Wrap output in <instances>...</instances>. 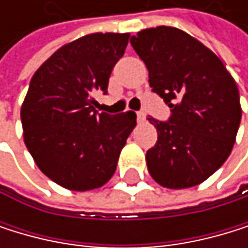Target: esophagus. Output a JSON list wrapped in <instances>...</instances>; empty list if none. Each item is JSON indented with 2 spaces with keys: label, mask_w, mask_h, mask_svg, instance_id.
<instances>
[{
  "label": "esophagus",
  "mask_w": 248,
  "mask_h": 248,
  "mask_svg": "<svg viewBox=\"0 0 248 248\" xmlns=\"http://www.w3.org/2000/svg\"><path fill=\"white\" fill-rule=\"evenodd\" d=\"M137 120L138 122H144L146 120V113L144 111H138L137 113Z\"/></svg>",
  "instance_id": "esophagus-1"
}]
</instances>
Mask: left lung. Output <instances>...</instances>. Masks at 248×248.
Returning <instances> with one entry per match:
<instances>
[{
	"instance_id": "left-lung-1",
	"label": "left lung",
	"mask_w": 248,
	"mask_h": 248,
	"mask_svg": "<svg viewBox=\"0 0 248 248\" xmlns=\"http://www.w3.org/2000/svg\"><path fill=\"white\" fill-rule=\"evenodd\" d=\"M149 70L152 92L168 104L147 170L160 186L186 189L213 175L229 157L241 122L240 93L223 62L182 30L157 26L131 37Z\"/></svg>"
}]
</instances>
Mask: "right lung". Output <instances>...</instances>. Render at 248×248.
Listing matches in <instances>:
<instances>
[{
	"mask_svg": "<svg viewBox=\"0 0 248 248\" xmlns=\"http://www.w3.org/2000/svg\"><path fill=\"white\" fill-rule=\"evenodd\" d=\"M129 34H91L61 47L31 78L20 110L25 144L62 187L84 192L113 177L137 114L99 113L98 92L123 56Z\"/></svg>",
	"mask_w": 248,
	"mask_h": 248,
	"instance_id": "1",
	"label": "right lung"
}]
</instances>
